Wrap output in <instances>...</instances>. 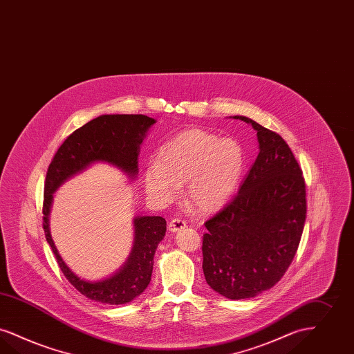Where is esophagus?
Instances as JSON below:
<instances>
[{"label":"esophagus","mask_w":354,"mask_h":354,"mask_svg":"<svg viewBox=\"0 0 354 354\" xmlns=\"http://www.w3.org/2000/svg\"><path fill=\"white\" fill-rule=\"evenodd\" d=\"M185 227H187L185 221L180 220V218H172L170 223H169V230L172 232V233L179 232V230H182V229H184Z\"/></svg>","instance_id":"1"}]
</instances>
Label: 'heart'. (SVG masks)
Returning <instances> with one entry per match:
<instances>
[{
  "label": "heart",
  "mask_w": 354,
  "mask_h": 354,
  "mask_svg": "<svg viewBox=\"0 0 354 354\" xmlns=\"http://www.w3.org/2000/svg\"><path fill=\"white\" fill-rule=\"evenodd\" d=\"M245 153L239 142L189 129L166 142L145 171L147 195L159 204L175 200L184 184L187 203L201 212L223 208L240 184Z\"/></svg>",
  "instance_id": "b5f03b06"
}]
</instances>
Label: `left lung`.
Segmentation results:
<instances>
[{"label":"left lung","instance_id":"left-lung-1","mask_svg":"<svg viewBox=\"0 0 354 354\" xmlns=\"http://www.w3.org/2000/svg\"><path fill=\"white\" fill-rule=\"evenodd\" d=\"M257 130L259 153L239 194L205 221L203 271L220 295L254 297L281 281L306 223L303 172L279 134L234 115Z\"/></svg>","mask_w":354,"mask_h":354}]
</instances>
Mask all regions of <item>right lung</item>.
Segmentation results:
<instances>
[{
  "mask_svg": "<svg viewBox=\"0 0 354 354\" xmlns=\"http://www.w3.org/2000/svg\"><path fill=\"white\" fill-rule=\"evenodd\" d=\"M154 118L143 114H102L75 130L53 158L44 182L43 229L57 265L72 286L84 297L104 304H125L140 297L151 281L158 243L166 234V220L160 216L134 217V242L125 265L112 277L89 282L79 278L64 263L51 239L48 216L53 194L71 176L96 162H105L124 171L131 179L138 174L140 145Z\"/></svg>",
  "mask_w": 354,
  "mask_h": 354,
  "instance_id": "1",
  "label": "right lung"
}]
</instances>
